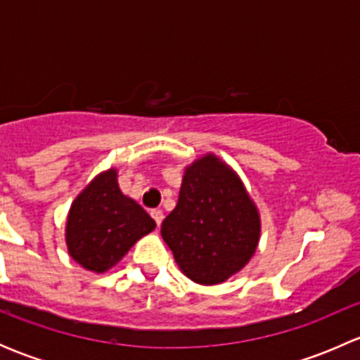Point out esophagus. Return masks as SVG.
Masks as SVG:
<instances>
[{
	"instance_id": "esophagus-1",
	"label": "esophagus",
	"mask_w": 360,
	"mask_h": 360,
	"mask_svg": "<svg viewBox=\"0 0 360 360\" xmlns=\"http://www.w3.org/2000/svg\"><path fill=\"white\" fill-rule=\"evenodd\" d=\"M151 217H153V219H155L157 226H160V224H162V221H163L162 209H153V210H151Z\"/></svg>"
}]
</instances>
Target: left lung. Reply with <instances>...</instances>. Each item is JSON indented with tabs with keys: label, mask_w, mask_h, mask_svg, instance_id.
I'll return each mask as SVG.
<instances>
[{
	"label": "left lung",
	"mask_w": 360,
	"mask_h": 360,
	"mask_svg": "<svg viewBox=\"0 0 360 360\" xmlns=\"http://www.w3.org/2000/svg\"><path fill=\"white\" fill-rule=\"evenodd\" d=\"M162 237L184 275L198 284H219L252 257L259 216L233 170L207 155L184 174Z\"/></svg>",
	"instance_id": "obj_1"
}]
</instances>
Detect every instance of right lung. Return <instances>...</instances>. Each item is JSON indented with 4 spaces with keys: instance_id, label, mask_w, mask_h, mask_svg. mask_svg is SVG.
Listing matches in <instances>:
<instances>
[{
    "instance_id": "add662e5",
    "label": "right lung",
    "mask_w": 360,
    "mask_h": 360,
    "mask_svg": "<svg viewBox=\"0 0 360 360\" xmlns=\"http://www.w3.org/2000/svg\"><path fill=\"white\" fill-rule=\"evenodd\" d=\"M155 226L150 214L120 191L116 170H108L71 205L66 228L69 254L83 268L101 274L115 266Z\"/></svg>"
}]
</instances>
